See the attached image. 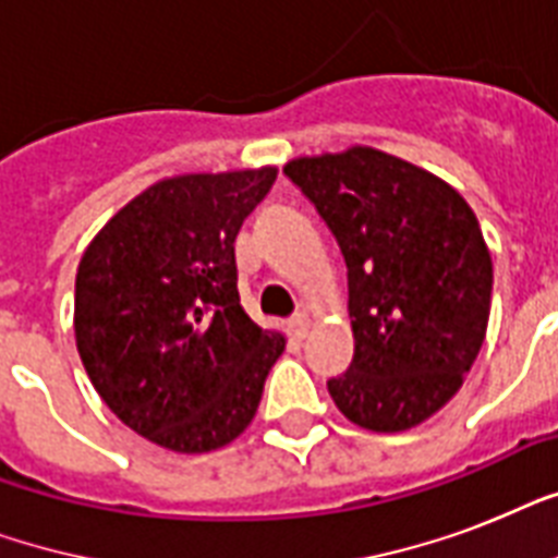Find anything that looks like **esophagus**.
<instances>
[{
    "label": "esophagus",
    "mask_w": 558,
    "mask_h": 558,
    "mask_svg": "<svg viewBox=\"0 0 558 558\" xmlns=\"http://www.w3.org/2000/svg\"><path fill=\"white\" fill-rule=\"evenodd\" d=\"M289 330H292L295 339H304L306 332H310V318H306L304 313L292 315V318H289Z\"/></svg>",
    "instance_id": "esophagus-1"
}]
</instances>
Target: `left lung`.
I'll list each match as a JSON object with an SVG mask.
<instances>
[{"label":"left lung","mask_w":558,"mask_h":558,"mask_svg":"<svg viewBox=\"0 0 558 558\" xmlns=\"http://www.w3.org/2000/svg\"><path fill=\"white\" fill-rule=\"evenodd\" d=\"M287 179L348 263L353 362L327 381L350 423L405 432L440 411L475 365L493 260L454 187L371 147L295 159Z\"/></svg>","instance_id":"8db88e82"}]
</instances>
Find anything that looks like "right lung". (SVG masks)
Listing matches in <instances>:
<instances>
[{"instance_id": "obj_1", "label": "right lung", "mask_w": 558, "mask_h": 558, "mask_svg": "<svg viewBox=\"0 0 558 558\" xmlns=\"http://www.w3.org/2000/svg\"><path fill=\"white\" fill-rule=\"evenodd\" d=\"M275 168L165 179L109 219L74 280V339L109 411L199 454L245 432L283 336L243 313L234 240Z\"/></svg>"}]
</instances>
